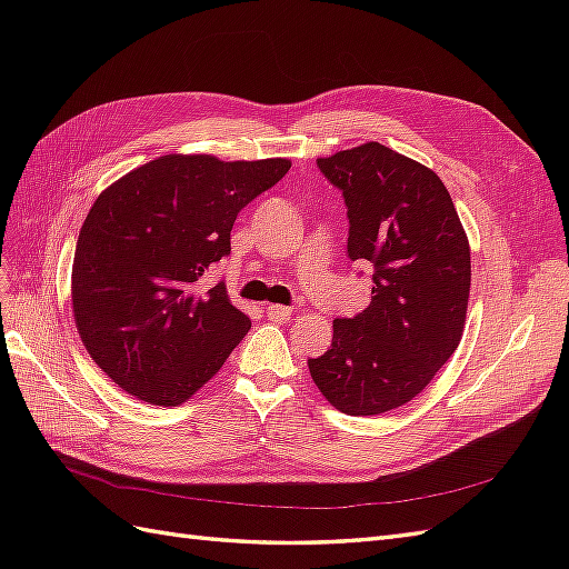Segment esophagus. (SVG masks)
<instances>
[{"label": "esophagus", "mask_w": 569, "mask_h": 569, "mask_svg": "<svg viewBox=\"0 0 569 569\" xmlns=\"http://www.w3.org/2000/svg\"><path fill=\"white\" fill-rule=\"evenodd\" d=\"M268 318L272 322H287L291 318V308H287V306H268Z\"/></svg>", "instance_id": "34e87169"}]
</instances>
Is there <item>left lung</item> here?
<instances>
[{
  "mask_svg": "<svg viewBox=\"0 0 569 569\" xmlns=\"http://www.w3.org/2000/svg\"><path fill=\"white\" fill-rule=\"evenodd\" d=\"M341 189L351 261L372 268L363 313L332 322V347L308 358L320 393L347 416H380L432 382L462 339L470 242L432 168L380 142L318 159Z\"/></svg>",
  "mask_w": 569,
  "mask_h": 569,
  "instance_id": "1",
  "label": "left lung"
}]
</instances>
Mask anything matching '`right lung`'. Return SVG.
Segmentation results:
<instances>
[{
    "instance_id": "1",
    "label": "right lung",
    "mask_w": 569,
    "mask_h": 569,
    "mask_svg": "<svg viewBox=\"0 0 569 569\" xmlns=\"http://www.w3.org/2000/svg\"><path fill=\"white\" fill-rule=\"evenodd\" d=\"M289 168L166 153L97 197L78 234L71 299L84 349L120 389L180 406L244 339L251 320L226 282L203 291L199 280L230 253L237 213Z\"/></svg>"
}]
</instances>
